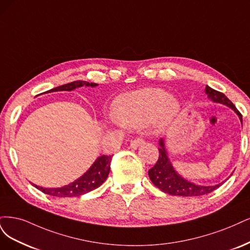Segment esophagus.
I'll use <instances>...</instances> for the list:
<instances>
[{
  "label": "esophagus",
  "mask_w": 250,
  "mask_h": 250,
  "mask_svg": "<svg viewBox=\"0 0 250 250\" xmlns=\"http://www.w3.org/2000/svg\"><path fill=\"white\" fill-rule=\"evenodd\" d=\"M143 143H144L143 138H140V137H137V138H135V139L132 141V143H131V146L135 148V147H137V146H141V144H143Z\"/></svg>",
  "instance_id": "1"
}]
</instances>
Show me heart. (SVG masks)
Listing matches in <instances>:
<instances>
[{"mask_svg":"<svg viewBox=\"0 0 250 250\" xmlns=\"http://www.w3.org/2000/svg\"><path fill=\"white\" fill-rule=\"evenodd\" d=\"M179 110V103L166 91L146 88L122 96L115 104V117L127 126L144 125L151 120L165 125Z\"/></svg>","mask_w":250,"mask_h":250,"instance_id":"obj_1","label":"heart"}]
</instances>
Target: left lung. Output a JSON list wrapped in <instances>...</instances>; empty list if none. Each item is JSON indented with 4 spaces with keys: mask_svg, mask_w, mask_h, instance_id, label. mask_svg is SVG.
<instances>
[{
    "mask_svg": "<svg viewBox=\"0 0 250 250\" xmlns=\"http://www.w3.org/2000/svg\"><path fill=\"white\" fill-rule=\"evenodd\" d=\"M206 93L212 101L227 104L229 108L233 109V111L239 115L241 122H242V114L238 111V109L235 107V104H233L222 92L212 89L211 87L207 86ZM160 144L161 148H159V159L155 166L151 167L148 170V175L151 183L161 191L175 196L194 197L211 193L223 184L221 183L219 185H216V186H197V185H194L186 180H184L182 176H180L174 171L173 167L171 166L170 162H169L164 147V142L161 140Z\"/></svg>",
    "mask_w": 250,
    "mask_h": 250,
    "instance_id": "1",
    "label": "left lung"
}]
</instances>
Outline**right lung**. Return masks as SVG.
I'll use <instances>...</instances> for the list:
<instances>
[{
  "label": "right lung",
  "instance_id": "1",
  "mask_svg": "<svg viewBox=\"0 0 250 250\" xmlns=\"http://www.w3.org/2000/svg\"><path fill=\"white\" fill-rule=\"evenodd\" d=\"M84 85L94 87L98 84L85 82V81H76V82H71L65 85L53 88V89L49 90V92L70 91V90L76 89V88L82 87ZM111 160H112V156H107V155L101 156L89 168V170H88L86 173H84L81 178L78 179L74 183L67 185V186H64L61 188H42V187L36 186V185H34V186L38 190L43 192L44 194H49L56 197H74V196L83 195L85 193H88L100 187L101 185L107 180L110 172Z\"/></svg>",
  "mask_w": 250,
  "mask_h": 250
}]
</instances>
